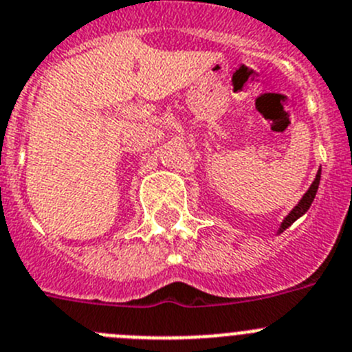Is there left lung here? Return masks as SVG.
Wrapping results in <instances>:
<instances>
[{
	"mask_svg": "<svg viewBox=\"0 0 352 352\" xmlns=\"http://www.w3.org/2000/svg\"><path fill=\"white\" fill-rule=\"evenodd\" d=\"M320 180H321V168L318 170L316 179L313 180V184H311L309 189L305 191V195L302 196L300 201H298L297 205L294 206V210H292V212L288 213V215L283 219V222H281V224H280V229H278V234H281V232H283L285 229L290 228V226L294 224V222L297 221V219H300V217L304 215V213L307 212V210H309V206L313 205V201H314V196H316V192H318V186H320Z\"/></svg>",
	"mask_w": 352,
	"mask_h": 352,
	"instance_id": "left-lung-1",
	"label": "left lung"
}]
</instances>
